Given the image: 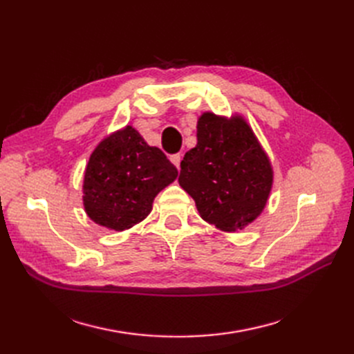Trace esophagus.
Masks as SVG:
<instances>
[{"label":"esophagus","instance_id":"esophagus-1","mask_svg":"<svg viewBox=\"0 0 354 354\" xmlns=\"http://www.w3.org/2000/svg\"><path fill=\"white\" fill-rule=\"evenodd\" d=\"M169 159H171V162H173L177 168H180V162H181V155H180V153L171 155V156H169Z\"/></svg>","mask_w":354,"mask_h":354}]
</instances>
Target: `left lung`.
Returning a JSON list of instances; mask_svg holds the SVG:
<instances>
[{"instance_id": "obj_1", "label": "left lung", "mask_w": 354, "mask_h": 354, "mask_svg": "<svg viewBox=\"0 0 354 354\" xmlns=\"http://www.w3.org/2000/svg\"><path fill=\"white\" fill-rule=\"evenodd\" d=\"M196 128L198 143L181 160L178 183L207 223L223 232L242 230L269 199L270 160L242 116L205 112Z\"/></svg>"}]
</instances>
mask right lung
<instances>
[{"instance_id":"1","label":"right lung","mask_w":354,"mask_h":354,"mask_svg":"<svg viewBox=\"0 0 354 354\" xmlns=\"http://www.w3.org/2000/svg\"><path fill=\"white\" fill-rule=\"evenodd\" d=\"M177 176L164 152L127 125L102 140L90 156L82 186L85 212L103 227L130 229L149 216L155 196Z\"/></svg>"}]
</instances>
